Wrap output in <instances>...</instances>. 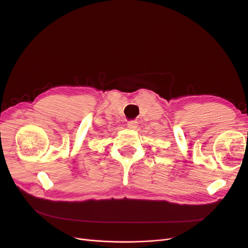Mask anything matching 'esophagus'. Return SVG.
<instances>
[{
    "instance_id": "1",
    "label": "esophagus",
    "mask_w": 248,
    "mask_h": 248,
    "mask_svg": "<svg viewBox=\"0 0 248 248\" xmlns=\"http://www.w3.org/2000/svg\"><path fill=\"white\" fill-rule=\"evenodd\" d=\"M127 127H128L129 129H136L138 128V122L137 121H129L127 123Z\"/></svg>"
}]
</instances>
